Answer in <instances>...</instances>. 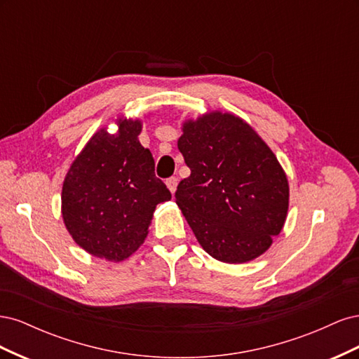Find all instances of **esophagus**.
I'll list each match as a JSON object with an SVG mask.
<instances>
[{
    "label": "esophagus",
    "instance_id": "obj_1",
    "mask_svg": "<svg viewBox=\"0 0 359 359\" xmlns=\"http://www.w3.org/2000/svg\"><path fill=\"white\" fill-rule=\"evenodd\" d=\"M166 186H168V189L170 190V193L173 194L177 191V186H178V178H175V177H172V178H169V180H166Z\"/></svg>",
    "mask_w": 359,
    "mask_h": 359
}]
</instances>
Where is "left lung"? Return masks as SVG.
Masks as SVG:
<instances>
[{"instance_id":"8db88e82","label":"left lung","mask_w":359,"mask_h":359,"mask_svg":"<svg viewBox=\"0 0 359 359\" xmlns=\"http://www.w3.org/2000/svg\"><path fill=\"white\" fill-rule=\"evenodd\" d=\"M178 149L191 173L175 202L206 253L226 264L264 255L283 229L289 182L253 127L212 111L182 123Z\"/></svg>"}]
</instances>
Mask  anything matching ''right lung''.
I'll use <instances>...</instances> for the list:
<instances>
[{
    "mask_svg": "<svg viewBox=\"0 0 359 359\" xmlns=\"http://www.w3.org/2000/svg\"><path fill=\"white\" fill-rule=\"evenodd\" d=\"M116 133L95 132L62 182V220L86 253L121 262L144 244L160 202L172 198L139 142L142 121L116 118Z\"/></svg>",
    "mask_w": 359,
    "mask_h": 359,
    "instance_id": "obj_1",
    "label": "right lung"
}]
</instances>
